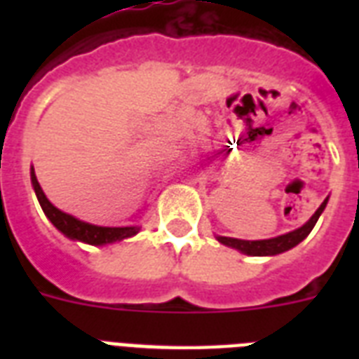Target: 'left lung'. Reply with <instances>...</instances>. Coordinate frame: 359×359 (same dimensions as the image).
<instances>
[{
  "instance_id": "1",
  "label": "left lung",
  "mask_w": 359,
  "mask_h": 359,
  "mask_svg": "<svg viewBox=\"0 0 359 359\" xmlns=\"http://www.w3.org/2000/svg\"><path fill=\"white\" fill-rule=\"evenodd\" d=\"M326 203L328 199H324V203L317 208V212L313 214L309 222L298 227V229L290 231L287 235L276 236V238H268V240H238V238H229V236H216L218 242H222L224 245H229V248H235V250L242 251L245 255H253V257H264V255H278V253H283V251H289L290 248H294L306 238L311 229L317 224L318 216L323 214V210L326 208Z\"/></svg>"
}]
</instances>
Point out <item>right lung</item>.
Listing matches in <instances>:
<instances>
[{
	"label": "right lung",
	"instance_id": "right-lung-1",
	"mask_svg": "<svg viewBox=\"0 0 359 359\" xmlns=\"http://www.w3.org/2000/svg\"><path fill=\"white\" fill-rule=\"evenodd\" d=\"M31 184L36 194V199L41 203L42 210L46 214V218L53 224L55 229H59L65 236H69L72 240H80L86 244L91 245H104L111 244V242H119V240L130 238L140 233V227H100V225L87 224L81 219L70 216V214L59 210L57 207H53L52 203L48 201V197L44 196L41 184L35 177V169L31 168Z\"/></svg>",
	"mask_w": 359,
	"mask_h": 359
}]
</instances>
